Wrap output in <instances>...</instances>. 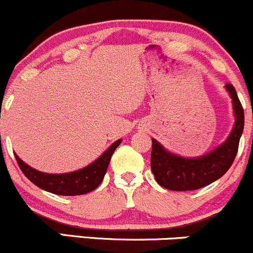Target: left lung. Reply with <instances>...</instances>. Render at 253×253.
Instances as JSON below:
<instances>
[{
  "mask_svg": "<svg viewBox=\"0 0 253 253\" xmlns=\"http://www.w3.org/2000/svg\"><path fill=\"white\" fill-rule=\"evenodd\" d=\"M225 88L233 99L236 121L228 139L211 153L196 159H184L169 153L160 143L151 139V171L161 187L174 191L200 189L219 179L230 169L238 154L245 118L233 84H227Z\"/></svg>",
  "mask_w": 253,
  "mask_h": 253,
  "instance_id": "1",
  "label": "left lung"
}]
</instances>
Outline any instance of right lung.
Listing matches in <instances>:
<instances>
[{
  "label": "right lung",
  "instance_id": "right-lung-1",
  "mask_svg": "<svg viewBox=\"0 0 253 253\" xmlns=\"http://www.w3.org/2000/svg\"><path fill=\"white\" fill-rule=\"evenodd\" d=\"M120 143L121 140H116L102 156H99L93 164L88 165L84 169L63 174H49L40 172L21 161L15 154L14 156L25 177L41 189L57 194V195H84L99 187L102 180L104 179L111 156Z\"/></svg>",
  "mask_w": 253,
  "mask_h": 253
}]
</instances>
